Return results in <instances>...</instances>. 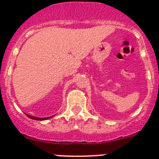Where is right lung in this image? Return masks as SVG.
<instances>
[{
    "mask_svg": "<svg viewBox=\"0 0 159 159\" xmlns=\"http://www.w3.org/2000/svg\"><path fill=\"white\" fill-rule=\"evenodd\" d=\"M26 116H28L29 118H30V119H35V120H46V119H51V118H52L53 116H50V117H46V118H38V117H35V116H29V115H27L26 114Z\"/></svg>",
    "mask_w": 159,
    "mask_h": 159,
    "instance_id": "1",
    "label": "right lung"
}]
</instances>
